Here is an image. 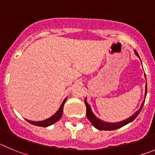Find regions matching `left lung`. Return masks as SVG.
<instances>
[{
	"mask_svg": "<svg viewBox=\"0 0 155 155\" xmlns=\"http://www.w3.org/2000/svg\"><path fill=\"white\" fill-rule=\"evenodd\" d=\"M134 53L137 56V57H139V59L140 60L139 57V54L137 53V52L136 50H134ZM147 95V83H146V85H145V97ZM144 101L145 99L143 100V102L141 104V106L140 107V109L137 111L136 113H134L133 116H131L130 118H127V120H124V121L119 122V123H116V124H110V123H106V122L102 121V120H100L99 119H98L96 116H94V114L93 113L92 110L91 109V106H90L87 102V100H84V103H85L86 105V109H87V113H86V115H87V117L88 119L90 122L91 123L93 126L96 129L99 130H116V129H119L120 127H124V126L127 125V124H130L132 121H134L135 119L137 118V116L139 115V113H140V111H141L142 108H143V105L144 104Z\"/></svg>",
	"mask_w": 155,
	"mask_h": 155,
	"instance_id": "8db88e82",
	"label": "left lung"
}]
</instances>
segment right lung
Listing matches in <instances>:
<instances>
[{"label": "right lung", "mask_w": 155, "mask_h": 155, "mask_svg": "<svg viewBox=\"0 0 155 155\" xmlns=\"http://www.w3.org/2000/svg\"><path fill=\"white\" fill-rule=\"evenodd\" d=\"M66 98L64 100V102H62L61 105L60 106L59 109L57 110V113L55 114L52 116L50 118L47 119L46 120H43V121H39V122H32V121H28L29 124H32V125H35V126H38V127H47L49 126H51L53 125V124H55L56 122L58 121L61 118V116H62L63 114V110H64V105L65 103L66 100H67Z\"/></svg>", "instance_id": "1"}]
</instances>
